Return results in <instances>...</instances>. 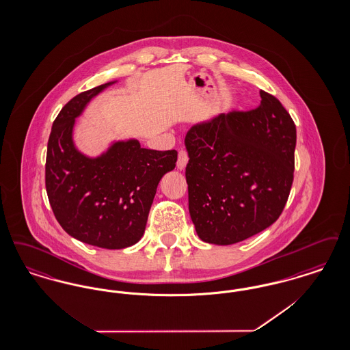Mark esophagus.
Returning <instances> with one entry per match:
<instances>
[{"instance_id": "esophagus-1", "label": "esophagus", "mask_w": 350, "mask_h": 350, "mask_svg": "<svg viewBox=\"0 0 350 350\" xmlns=\"http://www.w3.org/2000/svg\"><path fill=\"white\" fill-rule=\"evenodd\" d=\"M187 161H189V154H187V152L185 150H181L178 152V160H177V167L180 169V170H183L185 167H186V164H187Z\"/></svg>"}]
</instances>
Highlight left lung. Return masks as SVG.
I'll use <instances>...</instances> for the list:
<instances>
[{
  "label": "left lung",
  "mask_w": 350,
  "mask_h": 350,
  "mask_svg": "<svg viewBox=\"0 0 350 350\" xmlns=\"http://www.w3.org/2000/svg\"><path fill=\"white\" fill-rule=\"evenodd\" d=\"M260 96L257 109L219 114L185 136L189 213L204 243L231 245L264 231L288 198L297 129L280 100Z\"/></svg>",
  "instance_id": "left-lung-1"
}]
</instances>
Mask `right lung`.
<instances>
[{"label":"right lung","instance_id":"right-lung-1","mask_svg":"<svg viewBox=\"0 0 350 350\" xmlns=\"http://www.w3.org/2000/svg\"><path fill=\"white\" fill-rule=\"evenodd\" d=\"M116 83L68 102L52 124L46 159V190L59 224L72 237L105 250H123L142 239L157 185L177 161V150L142 148L136 139L114 142L97 157L76 148V118Z\"/></svg>","mask_w":350,"mask_h":350}]
</instances>
